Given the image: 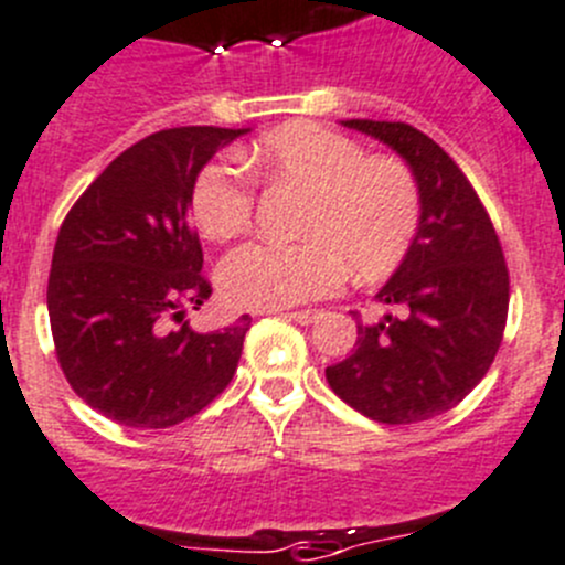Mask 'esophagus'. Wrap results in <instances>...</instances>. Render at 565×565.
I'll list each match as a JSON object with an SVG mask.
<instances>
[{"label": "esophagus", "mask_w": 565, "mask_h": 565, "mask_svg": "<svg viewBox=\"0 0 565 565\" xmlns=\"http://www.w3.org/2000/svg\"><path fill=\"white\" fill-rule=\"evenodd\" d=\"M320 315H323L320 309H298V312H287V318L295 320V323H300V326H309V323H315Z\"/></svg>", "instance_id": "obj_1"}]
</instances>
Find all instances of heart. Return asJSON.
<instances>
[{"label":"heart","instance_id":"heart-1","mask_svg":"<svg viewBox=\"0 0 565 565\" xmlns=\"http://www.w3.org/2000/svg\"><path fill=\"white\" fill-rule=\"evenodd\" d=\"M247 163L276 183L307 189L298 231L307 239L247 242L220 267L231 303L284 309L334 292L345 262L362 278L393 270L420 228V186L407 163L367 158L356 139L318 122H292L258 141ZM253 183L231 163L214 161L192 186V220L205 239L225 242L253 217Z\"/></svg>","mask_w":565,"mask_h":565}]
</instances>
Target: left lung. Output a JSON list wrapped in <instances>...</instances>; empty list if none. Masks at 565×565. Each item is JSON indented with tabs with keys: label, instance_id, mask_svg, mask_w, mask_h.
<instances>
[{
	"label": "left lung",
	"instance_id": "8db88e82",
	"mask_svg": "<svg viewBox=\"0 0 565 565\" xmlns=\"http://www.w3.org/2000/svg\"><path fill=\"white\" fill-rule=\"evenodd\" d=\"M402 156L420 186L413 247L376 292L402 318L356 323L354 354L326 367V382L379 424L443 415L482 382L502 345L510 278L488 211L440 145L404 122L342 119Z\"/></svg>",
	"mask_w": 565,
	"mask_h": 565
}]
</instances>
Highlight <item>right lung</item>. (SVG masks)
Wrapping results in <instances>:
<instances>
[{
	"mask_svg": "<svg viewBox=\"0 0 565 565\" xmlns=\"http://www.w3.org/2000/svg\"><path fill=\"white\" fill-rule=\"evenodd\" d=\"M247 130L192 125L136 141L57 231L46 287L57 362L83 402L116 424L175 426L234 379L250 318L209 334L183 320L211 295L189 211L198 172Z\"/></svg>",
	"mask_w": 565,
	"mask_h": 565,
	"instance_id": "add662e5",
	"label": "right lung"
}]
</instances>
